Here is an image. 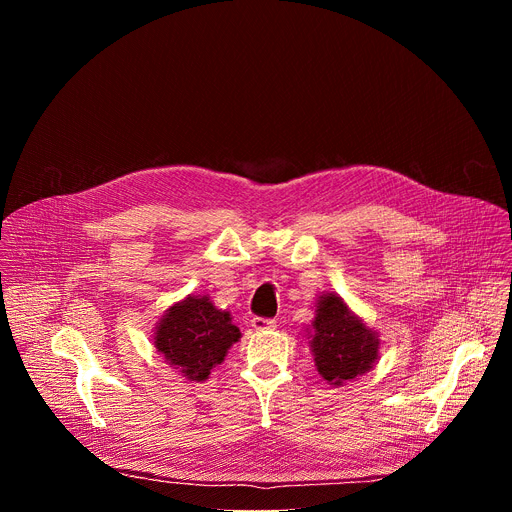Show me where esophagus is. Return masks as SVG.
Instances as JSON below:
<instances>
[{
	"label": "esophagus",
	"mask_w": 512,
	"mask_h": 512,
	"mask_svg": "<svg viewBox=\"0 0 512 512\" xmlns=\"http://www.w3.org/2000/svg\"><path fill=\"white\" fill-rule=\"evenodd\" d=\"M251 326H253V330H273L275 328V320H267V318L255 316L251 320Z\"/></svg>",
	"instance_id": "1"
}]
</instances>
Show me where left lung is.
Listing matches in <instances>:
<instances>
[{
    "label": "left lung",
    "mask_w": 512,
    "mask_h": 512,
    "mask_svg": "<svg viewBox=\"0 0 512 512\" xmlns=\"http://www.w3.org/2000/svg\"><path fill=\"white\" fill-rule=\"evenodd\" d=\"M310 350L316 369L332 387H342L369 373L379 360V332L358 318L338 294H322L316 300Z\"/></svg>",
    "instance_id": "left-lung-1"
}]
</instances>
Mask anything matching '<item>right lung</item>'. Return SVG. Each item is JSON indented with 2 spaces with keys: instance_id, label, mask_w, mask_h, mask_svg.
<instances>
[{
  "instance_id": "add662e5",
  "label": "right lung",
  "mask_w": 512,
  "mask_h": 512,
  "mask_svg": "<svg viewBox=\"0 0 512 512\" xmlns=\"http://www.w3.org/2000/svg\"><path fill=\"white\" fill-rule=\"evenodd\" d=\"M241 330L231 312L218 310L208 296H186L172 304L154 330V346L176 373L188 381H206Z\"/></svg>"
}]
</instances>
